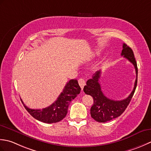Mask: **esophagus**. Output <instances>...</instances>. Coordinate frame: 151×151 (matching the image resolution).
I'll return each instance as SVG.
<instances>
[{"label": "esophagus", "mask_w": 151, "mask_h": 151, "mask_svg": "<svg viewBox=\"0 0 151 151\" xmlns=\"http://www.w3.org/2000/svg\"><path fill=\"white\" fill-rule=\"evenodd\" d=\"M78 83H79V85H80V87H81V89L83 88L84 86L85 85V81L84 80V79L80 78V79L78 80Z\"/></svg>", "instance_id": "1"}]
</instances>
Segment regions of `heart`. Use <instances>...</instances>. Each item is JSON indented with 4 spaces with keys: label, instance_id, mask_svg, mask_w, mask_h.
Here are the masks:
<instances>
[{
    "label": "heart",
    "instance_id": "obj_1",
    "mask_svg": "<svg viewBox=\"0 0 151 151\" xmlns=\"http://www.w3.org/2000/svg\"><path fill=\"white\" fill-rule=\"evenodd\" d=\"M98 55V53H96V54H95L94 55Z\"/></svg>",
    "mask_w": 151,
    "mask_h": 151
}]
</instances>
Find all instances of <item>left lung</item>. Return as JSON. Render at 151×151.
Returning <instances> with one entry per match:
<instances>
[{"instance_id": "8db88e82", "label": "left lung", "mask_w": 151, "mask_h": 151, "mask_svg": "<svg viewBox=\"0 0 151 151\" xmlns=\"http://www.w3.org/2000/svg\"><path fill=\"white\" fill-rule=\"evenodd\" d=\"M121 56L127 58L133 64L136 73V79L133 91L126 99L113 100L109 99L104 94L99 83L101 70L95 73L93 78L88 79L87 81V85L84 87L83 91L85 93L89 94L93 98L94 104L91 108V117L97 122H106L121 115L127 109L136 91L137 83V66L134 52L129 46L123 44Z\"/></svg>"}]
</instances>
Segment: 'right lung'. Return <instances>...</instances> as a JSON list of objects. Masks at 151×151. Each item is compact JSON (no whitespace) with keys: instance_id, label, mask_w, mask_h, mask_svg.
Here are the masks:
<instances>
[{"instance_id":"obj_1","label":"right lung","mask_w":151,"mask_h":151,"mask_svg":"<svg viewBox=\"0 0 151 151\" xmlns=\"http://www.w3.org/2000/svg\"><path fill=\"white\" fill-rule=\"evenodd\" d=\"M81 88L77 79H71L67 83L57 100L51 106L42 109H30L24 105V108L34 118L45 123H55L65 117L70 103L81 92Z\"/></svg>"}]
</instances>
